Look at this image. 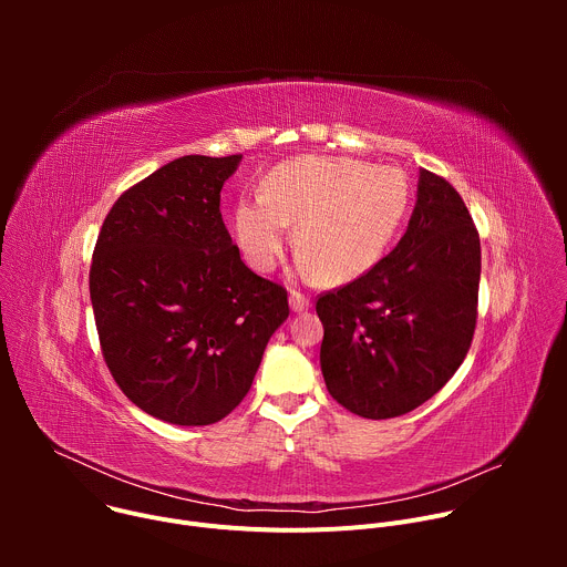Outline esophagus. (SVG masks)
Returning a JSON list of instances; mask_svg holds the SVG:
<instances>
[{
    "mask_svg": "<svg viewBox=\"0 0 567 567\" xmlns=\"http://www.w3.org/2000/svg\"><path fill=\"white\" fill-rule=\"evenodd\" d=\"M289 305H291L293 311H305L309 307V298L305 293H300V291H291Z\"/></svg>",
    "mask_w": 567,
    "mask_h": 567,
    "instance_id": "1",
    "label": "esophagus"
}]
</instances>
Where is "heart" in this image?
Returning a JSON list of instances; mask_svg holds the SVG:
<instances>
[{"label":"heart","mask_w":567,"mask_h":567,"mask_svg":"<svg viewBox=\"0 0 567 567\" xmlns=\"http://www.w3.org/2000/svg\"><path fill=\"white\" fill-rule=\"evenodd\" d=\"M411 186L392 166L343 156H296L262 182V195L235 208V237L256 271H274L296 226L300 269L326 282L368 274L406 217Z\"/></svg>","instance_id":"heart-1"}]
</instances>
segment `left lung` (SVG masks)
Wrapping results in <instances>:
<instances>
[{
	"label": "left lung",
	"instance_id": "left-lung-1",
	"mask_svg": "<svg viewBox=\"0 0 567 567\" xmlns=\"http://www.w3.org/2000/svg\"><path fill=\"white\" fill-rule=\"evenodd\" d=\"M480 235L460 193L422 171L396 247L320 293V370L343 409L390 420L422 406L462 365L475 332Z\"/></svg>",
	"mask_w": 567,
	"mask_h": 567
}]
</instances>
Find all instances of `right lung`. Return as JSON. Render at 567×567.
<instances>
[{"instance_id":"add662e5","label":"right lung","mask_w":567,"mask_h":567,"mask_svg":"<svg viewBox=\"0 0 567 567\" xmlns=\"http://www.w3.org/2000/svg\"><path fill=\"white\" fill-rule=\"evenodd\" d=\"M239 158L188 154L134 184L92 256L103 359L132 403L177 426L224 420L289 316L287 289L241 262L219 213Z\"/></svg>"}]
</instances>
